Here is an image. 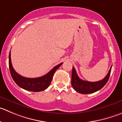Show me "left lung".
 Segmentation results:
<instances>
[{
    "mask_svg": "<svg viewBox=\"0 0 122 122\" xmlns=\"http://www.w3.org/2000/svg\"><path fill=\"white\" fill-rule=\"evenodd\" d=\"M111 68L112 66L110 68L107 75L102 80L96 82H90L80 79L78 76L75 68L73 66L71 77L72 86L75 91L81 94H89L98 91L107 83L111 73Z\"/></svg>",
    "mask_w": 122,
    "mask_h": 122,
    "instance_id": "8db88e82",
    "label": "left lung"
}]
</instances>
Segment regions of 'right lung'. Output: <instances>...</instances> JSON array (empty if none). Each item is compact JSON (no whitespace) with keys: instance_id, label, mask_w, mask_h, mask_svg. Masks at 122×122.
<instances>
[{"instance_id":"right-lung-1","label":"right lung","mask_w":122,"mask_h":122,"mask_svg":"<svg viewBox=\"0 0 122 122\" xmlns=\"http://www.w3.org/2000/svg\"><path fill=\"white\" fill-rule=\"evenodd\" d=\"M62 63H61L56 66L49 72L44 76L38 78L24 77L16 72L14 70L11 63V51L10 52L9 54V68L14 81L18 86L28 91L38 92L43 91L47 89L50 85L54 72L62 65Z\"/></svg>"}]
</instances>
